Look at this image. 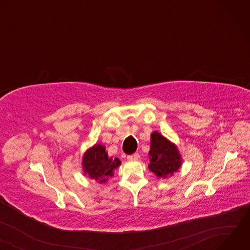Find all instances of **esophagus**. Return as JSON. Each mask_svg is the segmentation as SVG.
<instances>
[{
	"label": "esophagus",
	"mask_w": 250,
	"mask_h": 250,
	"mask_svg": "<svg viewBox=\"0 0 250 250\" xmlns=\"http://www.w3.org/2000/svg\"><path fill=\"white\" fill-rule=\"evenodd\" d=\"M139 159H140V155L138 153H135V154L127 156V160H129V161H136V160H139Z\"/></svg>",
	"instance_id": "34e87169"
}]
</instances>
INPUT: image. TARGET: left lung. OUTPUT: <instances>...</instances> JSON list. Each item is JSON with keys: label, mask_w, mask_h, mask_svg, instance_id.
Listing matches in <instances>:
<instances>
[{"label": "left lung", "mask_w": 250, "mask_h": 250, "mask_svg": "<svg viewBox=\"0 0 250 250\" xmlns=\"http://www.w3.org/2000/svg\"><path fill=\"white\" fill-rule=\"evenodd\" d=\"M151 139L149 169L157 176L163 178L172 175L181 165L180 155L176 147L157 132L152 134Z\"/></svg>", "instance_id": "obj_1"}]
</instances>
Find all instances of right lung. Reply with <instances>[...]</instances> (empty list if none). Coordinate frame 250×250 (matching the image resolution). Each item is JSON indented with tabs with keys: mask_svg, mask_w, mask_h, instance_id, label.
<instances>
[{
	"mask_svg": "<svg viewBox=\"0 0 250 250\" xmlns=\"http://www.w3.org/2000/svg\"><path fill=\"white\" fill-rule=\"evenodd\" d=\"M121 161L117 158L112 160L108 158L107 153L101 145L89 149L83 158V168L85 173L99 182H105L109 176H112L113 170L120 166Z\"/></svg>",
	"mask_w": 250,
	"mask_h": 250,
	"instance_id": "add662e5",
	"label": "right lung"
}]
</instances>
